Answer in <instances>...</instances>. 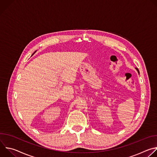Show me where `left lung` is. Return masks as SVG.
Instances as JSON below:
<instances>
[{
    "instance_id": "8db88e82",
    "label": "left lung",
    "mask_w": 157,
    "mask_h": 157,
    "mask_svg": "<svg viewBox=\"0 0 157 157\" xmlns=\"http://www.w3.org/2000/svg\"><path fill=\"white\" fill-rule=\"evenodd\" d=\"M136 69H137V71H138V72H139V70H138V69H137V68H136Z\"/></svg>"
}]
</instances>
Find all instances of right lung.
Masks as SVG:
<instances>
[{"label":"right lung","instance_id":"obj_1","mask_svg":"<svg viewBox=\"0 0 157 157\" xmlns=\"http://www.w3.org/2000/svg\"><path fill=\"white\" fill-rule=\"evenodd\" d=\"M35 53V52H34V53H33V54H34V53Z\"/></svg>","mask_w":157,"mask_h":157}]
</instances>
